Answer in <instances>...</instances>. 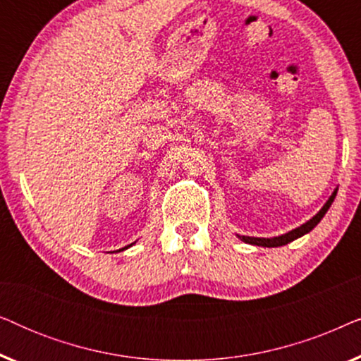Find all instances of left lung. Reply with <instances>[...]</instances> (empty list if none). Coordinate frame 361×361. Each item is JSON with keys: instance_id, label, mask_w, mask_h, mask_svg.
I'll return each mask as SVG.
<instances>
[{"instance_id": "obj_1", "label": "left lung", "mask_w": 361, "mask_h": 361, "mask_svg": "<svg viewBox=\"0 0 361 361\" xmlns=\"http://www.w3.org/2000/svg\"><path fill=\"white\" fill-rule=\"evenodd\" d=\"M335 195H337V190H335L334 194L330 195V199L327 200V204H325V205L322 207V210H320L317 215L312 216V219H310V220L307 221V224L300 225L299 228H295V230H293V231H289V233L281 235V236H274V238H255V236H240V235H238V238H240V240H243L245 243L256 245V246H268V248H274V246H283V245H288V243H290V241H294L295 238H300V236H302V235L309 233V231L312 230L314 226L317 225L319 221L324 219V215L327 214V210L330 209V205H332V202H334V199H335Z\"/></svg>"}]
</instances>
